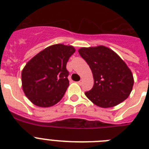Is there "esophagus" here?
<instances>
[{
  "instance_id": "34e87169",
  "label": "esophagus",
  "mask_w": 149,
  "mask_h": 149,
  "mask_svg": "<svg viewBox=\"0 0 149 149\" xmlns=\"http://www.w3.org/2000/svg\"><path fill=\"white\" fill-rule=\"evenodd\" d=\"M82 83H83V81L81 80V81H79L78 82H77V84H78L79 85H81V84H82Z\"/></svg>"
}]
</instances>
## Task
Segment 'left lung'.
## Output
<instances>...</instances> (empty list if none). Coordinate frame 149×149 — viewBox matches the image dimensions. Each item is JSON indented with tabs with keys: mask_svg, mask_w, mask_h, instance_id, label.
Returning <instances> with one entry per match:
<instances>
[{
	"mask_svg": "<svg viewBox=\"0 0 149 149\" xmlns=\"http://www.w3.org/2000/svg\"><path fill=\"white\" fill-rule=\"evenodd\" d=\"M78 52L93 72L94 85L85 93L93 103L107 108L122 103L128 97L132 91L134 77L119 55L102 45L82 48Z\"/></svg>",
	"mask_w": 149,
	"mask_h": 149,
	"instance_id": "8db88e82",
	"label": "left lung"
}]
</instances>
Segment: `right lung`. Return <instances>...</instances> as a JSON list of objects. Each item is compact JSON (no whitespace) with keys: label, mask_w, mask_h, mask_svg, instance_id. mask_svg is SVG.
Returning <instances> with one entry per match:
<instances>
[{"label":"right lung","mask_w":149,"mask_h":149,"mask_svg":"<svg viewBox=\"0 0 149 149\" xmlns=\"http://www.w3.org/2000/svg\"><path fill=\"white\" fill-rule=\"evenodd\" d=\"M74 52L72 46L54 45L26 64L22 72V88L33 104L48 107L62 99L69 85L67 62Z\"/></svg>","instance_id":"obj_1"}]
</instances>
